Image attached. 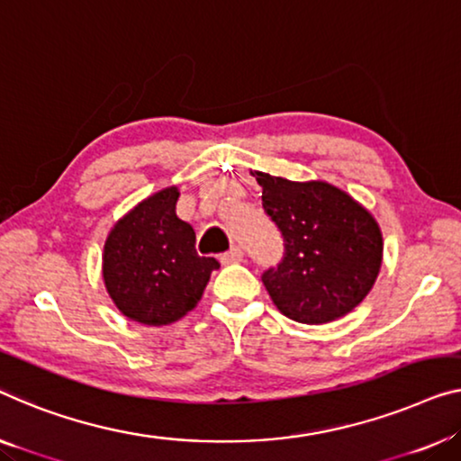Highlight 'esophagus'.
I'll return each mask as SVG.
<instances>
[{
	"mask_svg": "<svg viewBox=\"0 0 461 461\" xmlns=\"http://www.w3.org/2000/svg\"><path fill=\"white\" fill-rule=\"evenodd\" d=\"M221 260L223 265H233V263H240V260H244V250L240 249V246H233L231 250H228V252H223L221 254Z\"/></svg>",
	"mask_w": 461,
	"mask_h": 461,
	"instance_id": "obj_1",
	"label": "esophagus"
}]
</instances>
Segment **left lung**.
Here are the masks:
<instances>
[{
	"label": "left lung",
	"instance_id": "left-lung-1",
	"mask_svg": "<svg viewBox=\"0 0 461 461\" xmlns=\"http://www.w3.org/2000/svg\"><path fill=\"white\" fill-rule=\"evenodd\" d=\"M263 209L284 238V257L263 273L287 319L322 325L354 311L373 290L383 238L373 215L325 182H290L257 171Z\"/></svg>",
	"mask_w": 461,
	"mask_h": 461
}]
</instances>
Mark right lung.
Segmentation results:
<instances>
[{
	"label": "right lung",
	"instance_id": "obj_1",
	"mask_svg": "<svg viewBox=\"0 0 461 461\" xmlns=\"http://www.w3.org/2000/svg\"><path fill=\"white\" fill-rule=\"evenodd\" d=\"M177 188H165L113 225L103 252V279L115 306L142 325H169L196 306L219 269L198 257L194 230L176 215Z\"/></svg>",
	"mask_w": 461,
	"mask_h": 461
}]
</instances>
